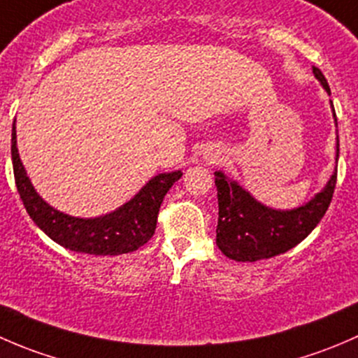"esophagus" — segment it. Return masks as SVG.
Segmentation results:
<instances>
[{
	"mask_svg": "<svg viewBox=\"0 0 358 358\" xmlns=\"http://www.w3.org/2000/svg\"><path fill=\"white\" fill-rule=\"evenodd\" d=\"M208 159H209V162H215L216 161V156H209Z\"/></svg>",
	"mask_w": 358,
	"mask_h": 358,
	"instance_id": "esophagus-1",
	"label": "esophagus"
}]
</instances>
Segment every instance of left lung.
<instances>
[{
	"label": "left lung",
	"mask_w": 358,
	"mask_h": 358,
	"mask_svg": "<svg viewBox=\"0 0 358 358\" xmlns=\"http://www.w3.org/2000/svg\"><path fill=\"white\" fill-rule=\"evenodd\" d=\"M313 74L331 95L329 85L313 67ZM333 107V102H331ZM333 117L336 112L333 107ZM339 157V138L336 136V161ZM336 175L334 169L326 187L305 204L294 209H273L256 201L243 185L230 180L223 171H215V185L218 190V227L216 246L236 262H258L282 255L301 243L319 225L333 199Z\"/></svg>",
	"instance_id": "left-lung-1"
}]
</instances>
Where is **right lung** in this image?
<instances>
[{
  "label": "right lung",
  "mask_w": 358,
  "mask_h": 358,
  "mask_svg": "<svg viewBox=\"0 0 358 358\" xmlns=\"http://www.w3.org/2000/svg\"><path fill=\"white\" fill-rule=\"evenodd\" d=\"M12 162L17 190L32 222L60 246L95 256L124 255L143 246L156 232L162 199L183 175L180 169L159 173L115 211L95 218H78L52 208L36 192L17 149L15 121L12 128Z\"/></svg>",
  "instance_id": "right-lung-1"
}]
</instances>
